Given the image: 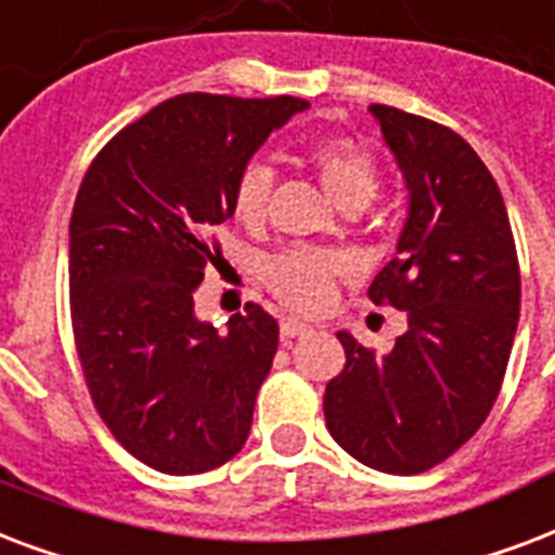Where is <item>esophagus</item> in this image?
Listing matches in <instances>:
<instances>
[{
	"label": "esophagus",
	"mask_w": 555,
	"mask_h": 555,
	"mask_svg": "<svg viewBox=\"0 0 555 555\" xmlns=\"http://www.w3.org/2000/svg\"><path fill=\"white\" fill-rule=\"evenodd\" d=\"M279 332H282L285 340H294V337H306V334H311L314 328H311L308 323H299V320H294V317H285V320L279 323Z\"/></svg>",
	"instance_id": "34e87169"
}]
</instances>
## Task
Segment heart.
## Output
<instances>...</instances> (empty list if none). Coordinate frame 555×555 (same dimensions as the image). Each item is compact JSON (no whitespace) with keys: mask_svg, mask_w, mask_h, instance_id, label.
Masks as SVG:
<instances>
[{"mask_svg":"<svg viewBox=\"0 0 555 555\" xmlns=\"http://www.w3.org/2000/svg\"><path fill=\"white\" fill-rule=\"evenodd\" d=\"M306 163L314 168L317 180L340 209H361L375 197L380 171L375 156L354 139L325 137L306 145ZM273 171L264 163L241 168L232 185V218L244 227H259L268 215ZM344 270V259L320 249H285L264 261L261 279L279 302L294 311H317L334 294V282Z\"/></svg>","mask_w":555,"mask_h":555,"instance_id":"1","label":"heart"}]
</instances>
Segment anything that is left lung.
<instances>
[{
  "label": "left lung",
  "mask_w": 555,
  "mask_h": 555,
  "mask_svg": "<svg viewBox=\"0 0 555 555\" xmlns=\"http://www.w3.org/2000/svg\"><path fill=\"white\" fill-rule=\"evenodd\" d=\"M410 203L399 256L370 299L408 314L392 352L337 332L346 366L325 384V425L358 463L422 475L475 437L513 352L521 273L501 189L463 137L372 104Z\"/></svg>",
  "instance_id": "8db88e82"
}]
</instances>
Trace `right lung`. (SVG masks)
Returning <instances> with one entry per match:
<instances>
[{"label": "right lung", "mask_w": 555, "mask_h": 555, "mask_svg": "<svg viewBox=\"0 0 555 555\" xmlns=\"http://www.w3.org/2000/svg\"><path fill=\"white\" fill-rule=\"evenodd\" d=\"M308 109L294 95L185 92L118 130L87 168L69 221L72 332L109 434L163 475H203L249 437L279 323L256 302L227 332L194 317L223 261L241 168Z\"/></svg>", "instance_id": "add662e5"}]
</instances>
